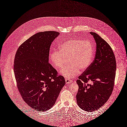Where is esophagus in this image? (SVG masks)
Here are the masks:
<instances>
[{
	"instance_id": "1",
	"label": "esophagus",
	"mask_w": 127,
	"mask_h": 127,
	"mask_svg": "<svg viewBox=\"0 0 127 127\" xmlns=\"http://www.w3.org/2000/svg\"><path fill=\"white\" fill-rule=\"evenodd\" d=\"M65 81H66V83H67V84H68V83L72 82V81L70 79H65Z\"/></svg>"
}]
</instances>
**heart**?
Returning a JSON list of instances; mask_svg holds the SVG:
<instances>
[{
	"mask_svg": "<svg viewBox=\"0 0 127 127\" xmlns=\"http://www.w3.org/2000/svg\"><path fill=\"white\" fill-rule=\"evenodd\" d=\"M94 55L92 43L88 40L72 39L66 41L59 47V51L54 50L50 53V60L54 67L63 69L68 59L69 66L61 72L67 79L74 77L80 70L84 71L90 66Z\"/></svg>",
	"mask_w": 127,
	"mask_h": 127,
	"instance_id": "b5f03b06",
	"label": "heart"
}]
</instances>
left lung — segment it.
<instances>
[{"instance_id":"8db88e82","label":"left lung","mask_w":127,"mask_h":127,"mask_svg":"<svg viewBox=\"0 0 127 127\" xmlns=\"http://www.w3.org/2000/svg\"><path fill=\"white\" fill-rule=\"evenodd\" d=\"M90 34L96 43L95 57L76 81L79 86L77 104L88 112L99 108L108 100L113 91L116 69L115 58L109 44L96 33ZM89 81L92 83L88 84Z\"/></svg>"}]
</instances>
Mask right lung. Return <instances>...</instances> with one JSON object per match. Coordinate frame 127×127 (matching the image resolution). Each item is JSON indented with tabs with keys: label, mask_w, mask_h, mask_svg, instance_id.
<instances>
[{
	"label": "right lung",
	"mask_w": 127,
	"mask_h": 127,
	"mask_svg": "<svg viewBox=\"0 0 127 127\" xmlns=\"http://www.w3.org/2000/svg\"><path fill=\"white\" fill-rule=\"evenodd\" d=\"M60 33L41 32L31 36L18 49L13 71L19 92L31 107L45 111L54 105L64 77L49 63L50 48Z\"/></svg>",
	"instance_id": "add662e5"
}]
</instances>
